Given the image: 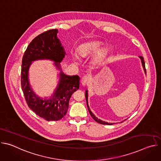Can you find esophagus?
Masks as SVG:
<instances>
[{
	"mask_svg": "<svg viewBox=\"0 0 161 161\" xmlns=\"http://www.w3.org/2000/svg\"><path fill=\"white\" fill-rule=\"evenodd\" d=\"M90 77L89 75H86L83 76V77L81 79V83L82 85L85 86V85H88L90 83Z\"/></svg>",
	"mask_w": 161,
	"mask_h": 161,
	"instance_id": "34e87169",
	"label": "esophagus"
}]
</instances>
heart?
I'll return each instance as SVG.
<instances>
[{
  "label": "heart",
  "mask_w": 161,
  "mask_h": 161,
  "mask_svg": "<svg viewBox=\"0 0 161 161\" xmlns=\"http://www.w3.org/2000/svg\"><path fill=\"white\" fill-rule=\"evenodd\" d=\"M101 43L99 41H92L81 45L79 48V53L81 57H86L96 52L100 47ZM103 55V52L99 53L98 57L101 58Z\"/></svg>",
  "instance_id": "1"
}]
</instances>
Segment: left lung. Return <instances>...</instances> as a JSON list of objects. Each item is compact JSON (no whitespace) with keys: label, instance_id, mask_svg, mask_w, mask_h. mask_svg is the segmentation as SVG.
Segmentation results:
<instances>
[{"label":"left lung","instance_id":"1","mask_svg":"<svg viewBox=\"0 0 161 161\" xmlns=\"http://www.w3.org/2000/svg\"><path fill=\"white\" fill-rule=\"evenodd\" d=\"M140 58H141L142 60V65H143V69H144V71H145V73L147 74V71H146V69H145V61H144V58L142 56H140ZM85 97H86V104H87V108H88V111L90 114L91 117L93 118V119L96 121L97 122L101 124H103V125H112L113 124H110V123H108V122H105L103 120H101L100 119H98L97 117H96V116L94 115V114L92 113V111H90V108H89V106H88V93H87V90H86V92H85Z\"/></svg>","mask_w":161,"mask_h":161}]
</instances>
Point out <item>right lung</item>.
Segmentation results:
<instances>
[{"instance_id":"right-lung-1","label":"right lung","mask_w":161,"mask_h":161,"mask_svg":"<svg viewBox=\"0 0 161 161\" xmlns=\"http://www.w3.org/2000/svg\"><path fill=\"white\" fill-rule=\"evenodd\" d=\"M57 29H51L36 37L29 44L22 58L21 85L27 104L37 115L47 121H57L64 117L72 94L80 86L78 76H67L61 71L60 81L52 98L42 100L31 88L28 73L32 61L50 59L60 68L59 63L64 58L65 52L57 37Z\"/></svg>"}]
</instances>
